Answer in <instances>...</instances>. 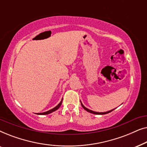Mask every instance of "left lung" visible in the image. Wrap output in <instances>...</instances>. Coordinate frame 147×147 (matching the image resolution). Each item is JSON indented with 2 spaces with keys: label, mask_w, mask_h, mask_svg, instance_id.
Masks as SVG:
<instances>
[{
  "label": "left lung",
  "mask_w": 147,
  "mask_h": 147,
  "mask_svg": "<svg viewBox=\"0 0 147 147\" xmlns=\"http://www.w3.org/2000/svg\"><path fill=\"white\" fill-rule=\"evenodd\" d=\"M80 102H81V101H80ZM81 104H82V107L84 108V109H85L86 111L88 112H90V113H92V114H106L110 113V112H111L112 111H113V110L115 109V108H114V109L110 110H109V111H107V112H94V111H93V110H91L88 109V108H86L85 106L83 105V104L82 103V102H81Z\"/></svg>",
  "instance_id": "1"
}]
</instances>
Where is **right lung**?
<instances>
[{
  "instance_id": "1",
  "label": "right lung",
  "mask_w": 147,
  "mask_h": 147,
  "mask_svg": "<svg viewBox=\"0 0 147 147\" xmlns=\"http://www.w3.org/2000/svg\"><path fill=\"white\" fill-rule=\"evenodd\" d=\"M62 100H63V98H62V99H61V102H60L57 105L55 106V107H54L53 108H52V109L48 110V111L45 112H41V113H37V114H39V115H45V114H49L52 113V112H55V110H57L58 109V108H59L60 107V106H61V104H62Z\"/></svg>"
}]
</instances>
